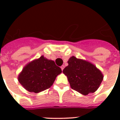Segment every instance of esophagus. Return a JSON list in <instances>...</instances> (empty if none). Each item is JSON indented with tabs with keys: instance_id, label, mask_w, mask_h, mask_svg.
Listing matches in <instances>:
<instances>
[{
	"instance_id": "34e87169",
	"label": "esophagus",
	"mask_w": 120,
	"mask_h": 120,
	"mask_svg": "<svg viewBox=\"0 0 120 120\" xmlns=\"http://www.w3.org/2000/svg\"><path fill=\"white\" fill-rule=\"evenodd\" d=\"M64 68H65V66H64V65H62V66H61V69H62V71H63V70L64 69Z\"/></svg>"
}]
</instances>
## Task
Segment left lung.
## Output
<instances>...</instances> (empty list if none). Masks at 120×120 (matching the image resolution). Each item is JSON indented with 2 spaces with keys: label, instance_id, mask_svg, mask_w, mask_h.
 Segmentation results:
<instances>
[{
  "label": "left lung",
  "instance_id": "obj_1",
  "mask_svg": "<svg viewBox=\"0 0 120 120\" xmlns=\"http://www.w3.org/2000/svg\"><path fill=\"white\" fill-rule=\"evenodd\" d=\"M68 64L63 73L67 77L72 89L86 95L98 88L103 75L93 64L74 56L69 58Z\"/></svg>",
  "mask_w": 120,
  "mask_h": 120
}]
</instances>
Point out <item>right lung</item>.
Returning <instances> with one entry per match:
<instances>
[{
    "label": "right lung",
    "mask_w": 120,
    "mask_h": 120,
    "mask_svg": "<svg viewBox=\"0 0 120 120\" xmlns=\"http://www.w3.org/2000/svg\"><path fill=\"white\" fill-rule=\"evenodd\" d=\"M62 70L54 61L43 56L28 64L18 77L20 83L30 92L38 93L52 85Z\"/></svg>",
    "instance_id": "add662e5"
}]
</instances>
